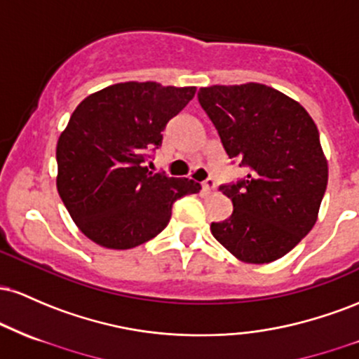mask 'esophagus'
Listing matches in <instances>:
<instances>
[{
  "label": "esophagus",
  "instance_id": "obj_1",
  "mask_svg": "<svg viewBox=\"0 0 359 359\" xmlns=\"http://www.w3.org/2000/svg\"><path fill=\"white\" fill-rule=\"evenodd\" d=\"M214 189H216V182H214V179H208L203 184V191L204 192H212Z\"/></svg>",
  "mask_w": 359,
  "mask_h": 359
}]
</instances>
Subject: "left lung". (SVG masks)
<instances>
[{"mask_svg": "<svg viewBox=\"0 0 359 359\" xmlns=\"http://www.w3.org/2000/svg\"><path fill=\"white\" fill-rule=\"evenodd\" d=\"M197 96L229 158L250 168L245 180L221 187L233 214L212 222V236L245 263L285 257L314 228L327 185L314 119L300 102L258 82L209 86Z\"/></svg>", "mask_w": 359, "mask_h": 359, "instance_id": "left-lung-1", "label": "left lung"}]
</instances>
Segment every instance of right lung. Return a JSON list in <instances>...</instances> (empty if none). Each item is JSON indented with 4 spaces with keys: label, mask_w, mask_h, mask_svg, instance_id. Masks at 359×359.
I'll list each match as a JSON object with an SVG mask.
<instances>
[{
    "label": "right lung",
    "mask_w": 359,
    "mask_h": 359,
    "mask_svg": "<svg viewBox=\"0 0 359 359\" xmlns=\"http://www.w3.org/2000/svg\"><path fill=\"white\" fill-rule=\"evenodd\" d=\"M196 88L128 81L89 94L57 142V191L82 234L109 250H130L165 229L172 204L201 185L148 170L168 119Z\"/></svg>",
    "instance_id": "1"
}]
</instances>
